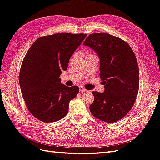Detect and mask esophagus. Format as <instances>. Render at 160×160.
Wrapping results in <instances>:
<instances>
[{"mask_svg":"<svg viewBox=\"0 0 160 160\" xmlns=\"http://www.w3.org/2000/svg\"><path fill=\"white\" fill-rule=\"evenodd\" d=\"M79 90H80V92H88L86 89H85V88H84L83 87H82V86L79 87Z\"/></svg>","mask_w":160,"mask_h":160,"instance_id":"esophagus-1","label":"esophagus"}]
</instances>
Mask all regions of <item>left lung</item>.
<instances>
[{"instance_id": "left-lung-1", "label": "left lung", "mask_w": 160, "mask_h": 160, "mask_svg": "<svg viewBox=\"0 0 160 160\" xmlns=\"http://www.w3.org/2000/svg\"><path fill=\"white\" fill-rule=\"evenodd\" d=\"M83 45L92 48L100 59L103 93L92 92V114L105 122L122 119L134 104L139 88V70L133 51L126 42L107 33L89 34Z\"/></svg>"}]
</instances>
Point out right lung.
<instances>
[{
    "label": "right lung",
    "instance_id": "obj_1",
    "mask_svg": "<svg viewBox=\"0 0 160 160\" xmlns=\"http://www.w3.org/2000/svg\"><path fill=\"white\" fill-rule=\"evenodd\" d=\"M86 36L58 33L42 37L26 53L19 81L26 107L37 119L53 122L68 113L70 101L75 98L79 89L61 83L59 77Z\"/></svg>",
    "mask_w": 160,
    "mask_h": 160
}]
</instances>
